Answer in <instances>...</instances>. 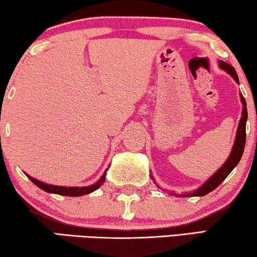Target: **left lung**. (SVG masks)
<instances>
[{
	"mask_svg": "<svg viewBox=\"0 0 257 257\" xmlns=\"http://www.w3.org/2000/svg\"><path fill=\"white\" fill-rule=\"evenodd\" d=\"M219 66H220V68L224 69L225 72H227L229 75L232 76L234 80H235L236 83H239V77H237V74L233 66H230L229 64H227V62L221 61V60H219ZM240 97H241V102H242V105H243L242 117L240 118L239 126H237V131H236V137H235V140H234L232 152H230L228 159L226 160V162L224 163V165H222L220 168L217 170V172L212 175V176L202 185V187L198 188L197 190L192 191V192L182 193V195H180V196L188 197V196H205V195H207L209 192L213 191L214 189L217 188L226 177L228 176L230 172L235 168L237 163H239V161L241 160V156H242V154H243L244 145H246V122H247V118H248L246 99L243 98V96L241 92H240ZM172 195H176V193H172Z\"/></svg>",
	"mask_w": 257,
	"mask_h": 257,
	"instance_id": "8db88e82",
	"label": "left lung"
}]
</instances>
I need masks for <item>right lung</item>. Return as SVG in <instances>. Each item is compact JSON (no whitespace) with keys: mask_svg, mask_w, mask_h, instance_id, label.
Wrapping results in <instances>:
<instances>
[{"mask_svg":"<svg viewBox=\"0 0 257 257\" xmlns=\"http://www.w3.org/2000/svg\"><path fill=\"white\" fill-rule=\"evenodd\" d=\"M29 177V180H31L33 183H35L37 187L42 189V190L50 192V193H57V195H61V196H70V197H77V196H83L87 195V193H90L92 191L97 190V189L101 187L103 184V182L105 181V175H106V170L104 172V174L101 176V178L96 182L95 184L89 185V187H60V185H52V184H46L42 181L36 180L30 176V175L25 174Z\"/></svg>","mask_w":257,"mask_h":257,"instance_id":"add662e5","label":"right lung"}]
</instances>
